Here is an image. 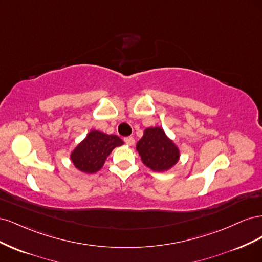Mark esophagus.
<instances>
[{"instance_id":"1","label":"esophagus","mask_w":262,"mask_h":262,"mask_svg":"<svg viewBox=\"0 0 262 262\" xmlns=\"http://www.w3.org/2000/svg\"><path fill=\"white\" fill-rule=\"evenodd\" d=\"M124 142L128 145H133L134 144V139L132 137H126V138H124Z\"/></svg>"}]
</instances>
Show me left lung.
Wrapping results in <instances>:
<instances>
[{
	"label": "left lung",
	"instance_id": "obj_1",
	"mask_svg": "<svg viewBox=\"0 0 262 262\" xmlns=\"http://www.w3.org/2000/svg\"><path fill=\"white\" fill-rule=\"evenodd\" d=\"M142 162L155 171H164L178 162L179 150L161 128H148L138 142Z\"/></svg>",
	"mask_w": 262,
	"mask_h": 262
}]
</instances>
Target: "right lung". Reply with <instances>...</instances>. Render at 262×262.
<instances>
[{
	"label": "right lung",
	"mask_w": 262,
	"mask_h": 262,
	"mask_svg": "<svg viewBox=\"0 0 262 262\" xmlns=\"http://www.w3.org/2000/svg\"><path fill=\"white\" fill-rule=\"evenodd\" d=\"M122 144L123 142L119 137L114 134L108 136L100 131L94 130L73 150V153L71 154V160L77 169L87 173L96 172L102 167L112 150Z\"/></svg>",
	"instance_id": "1"
}]
</instances>
